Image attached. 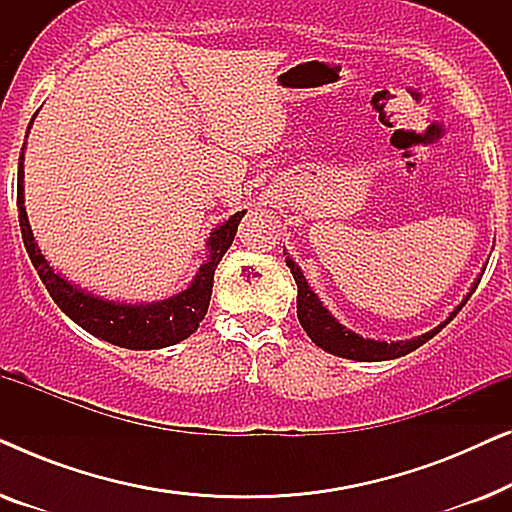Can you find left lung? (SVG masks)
Wrapping results in <instances>:
<instances>
[{"mask_svg":"<svg viewBox=\"0 0 512 512\" xmlns=\"http://www.w3.org/2000/svg\"><path fill=\"white\" fill-rule=\"evenodd\" d=\"M284 256H286V265L291 268V275L298 284V321H300V326L305 328V333L310 335V340L314 342V345L324 349V352L342 356V359H352V361H389V359H398V356L415 352L417 347H422L424 342H429L433 335L443 331V328L450 324L454 317H457V312L466 305V300L473 296V291L478 289L482 272H485V270L480 272L478 279H475L471 286V291L466 293V298L461 300V303L450 312V317H447L445 321H440L436 328H431L429 333L417 335V338L387 342V340L363 338V335L349 331L347 326H342L340 321L326 310L317 293L310 289V284H307V279L303 275V270L298 268V263L293 261L286 251H284Z\"/></svg>","mask_w":512,"mask_h":512,"instance_id":"8db88e82","label":"left lung"}]
</instances>
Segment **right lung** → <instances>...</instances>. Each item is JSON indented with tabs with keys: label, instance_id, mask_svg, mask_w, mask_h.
<instances>
[{
	"label": "right lung",
	"instance_id": "add662e5",
	"mask_svg": "<svg viewBox=\"0 0 512 512\" xmlns=\"http://www.w3.org/2000/svg\"><path fill=\"white\" fill-rule=\"evenodd\" d=\"M30 128H27V132H30ZM23 163L25 144L18 158V221L25 249L30 254L34 270L39 272L41 282H44L48 293H51V298L74 324H79L83 331L95 335V338L107 340L111 345L125 349H163L177 345V342L186 340L188 335L198 331L200 321L207 314L209 298H212L216 265L221 263L223 254L233 244L237 226H240L247 209L233 214L226 223H221V226H216L209 233L207 261L200 265L193 282L184 291L174 293V296L165 300H153V303H118V300L95 296L93 291L81 289L79 284H72L69 279L62 277V272H55L51 263L46 261V256L41 254L25 212Z\"/></svg>",
	"mask_w": 512,
	"mask_h": 512
}]
</instances>
